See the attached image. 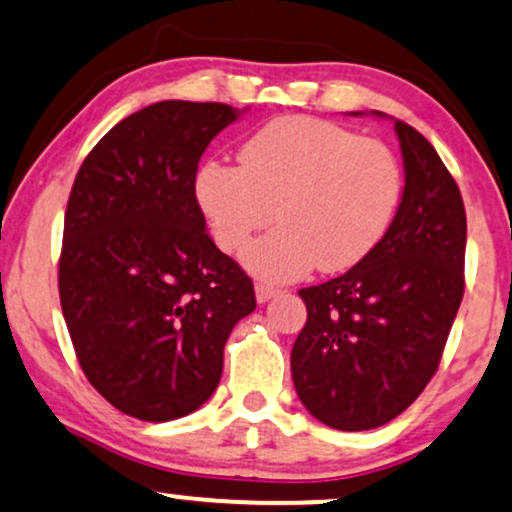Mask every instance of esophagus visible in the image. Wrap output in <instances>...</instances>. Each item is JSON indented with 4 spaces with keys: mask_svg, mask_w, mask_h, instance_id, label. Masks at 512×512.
Masks as SVG:
<instances>
[{
    "mask_svg": "<svg viewBox=\"0 0 512 512\" xmlns=\"http://www.w3.org/2000/svg\"><path fill=\"white\" fill-rule=\"evenodd\" d=\"M281 291L279 288H274V286H269V283H257L255 286V295H257V303H267V300H272L274 295H279Z\"/></svg>",
    "mask_w": 512,
    "mask_h": 512,
    "instance_id": "obj_1",
    "label": "esophagus"
}]
</instances>
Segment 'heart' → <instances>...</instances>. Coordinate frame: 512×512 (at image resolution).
<instances>
[{
  "label": "heart",
  "instance_id": "1",
  "mask_svg": "<svg viewBox=\"0 0 512 512\" xmlns=\"http://www.w3.org/2000/svg\"><path fill=\"white\" fill-rule=\"evenodd\" d=\"M195 197L224 252L243 248L276 209L281 226L248 245L243 264L260 279L288 281L315 264L343 272L377 248L400 200V166L379 140L283 116L243 145L240 166H202Z\"/></svg>",
  "mask_w": 512,
  "mask_h": 512
}]
</instances>
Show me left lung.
Masks as SVG:
<instances>
[{"label":"left lung","instance_id":"obj_1","mask_svg":"<svg viewBox=\"0 0 512 512\" xmlns=\"http://www.w3.org/2000/svg\"><path fill=\"white\" fill-rule=\"evenodd\" d=\"M393 128L405 188L389 231L346 274L298 291L307 322L291 353L295 391L310 415L341 432L377 429L415 403L465 291L458 183L422 133L403 121Z\"/></svg>","mask_w":512,"mask_h":512}]
</instances>
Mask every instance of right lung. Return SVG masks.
I'll list each match as a JSON object with an SVG mask.
<instances>
[{"mask_svg": "<svg viewBox=\"0 0 512 512\" xmlns=\"http://www.w3.org/2000/svg\"><path fill=\"white\" fill-rule=\"evenodd\" d=\"M240 116L166 100L116 123L80 164L64 219L59 298L85 377L143 422L212 396L231 329L255 310L250 276L207 236L195 174Z\"/></svg>", "mask_w": 512, "mask_h": 512, "instance_id": "obj_1", "label": "right lung"}]
</instances>
